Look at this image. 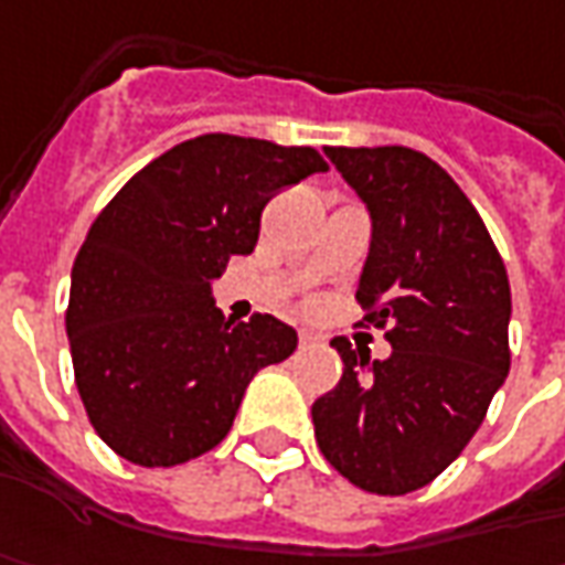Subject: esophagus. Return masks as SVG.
Returning <instances> with one entry per match:
<instances>
[{
	"mask_svg": "<svg viewBox=\"0 0 565 565\" xmlns=\"http://www.w3.org/2000/svg\"><path fill=\"white\" fill-rule=\"evenodd\" d=\"M316 341H319V338H316L312 331H300V343H302V347H309V343H316Z\"/></svg>",
	"mask_w": 565,
	"mask_h": 565,
	"instance_id": "34e87169",
	"label": "esophagus"
}]
</instances>
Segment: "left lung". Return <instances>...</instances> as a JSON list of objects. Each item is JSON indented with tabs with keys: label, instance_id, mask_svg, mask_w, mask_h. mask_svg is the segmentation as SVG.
<instances>
[{
	"label": "left lung",
	"instance_id": "8db88e82",
	"mask_svg": "<svg viewBox=\"0 0 565 565\" xmlns=\"http://www.w3.org/2000/svg\"><path fill=\"white\" fill-rule=\"evenodd\" d=\"M369 212L356 300L387 324V360L343 338V375L312 403L324 459L372 494L425 488L472 440L510 372V281L457 181L406 147H324Z\"/></svg>",
	"mask_w": 565,
	"mask_h": 565
}]
</instances>
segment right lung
<instances>
[{"label": "right lung", "instance_id": "add662e5", "mask_svg": "<svg viewBox=\"0 0 565 565\" xmlns=\"http://www.w3.org/2000/svg\"><path fill=\"white\" fill-rule=\"evenodd\" d=\"M319 171L312 147L203 134L99 212L71 268L65 328L84 409L118 457L147 469L203 457L253 375L297 350L275 316L224 319L212 281L253 253L268 196Z\"/></svg>", "mask_w": 565, "mask_h": 565}]
</instances>
